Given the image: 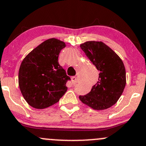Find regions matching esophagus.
<instances>
[{
  "instance_id": "obj_1",
  "label": "esophagus",
  "mask_w": 146,
  "mask_h": 146,
  "mask_svg": "<svg viewBox=\"0 0 146 146\" xmlns=\"http://www.w3.org/2000/svg\"><path fill=\"white\" fill-rule=\"evenodd\" d=\"M71 81L72 82H73V84H76V82H78V78L76 76H73V77L71 78Z\"/></svg>"
}]
</instances>
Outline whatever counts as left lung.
<instances>
[{"label":"left lung","instance_id":"left-lung-1","mask_svg":"<svg viewBox=\"0 0 146 146\" xmlns=\"http://www.w3.org/2000/svg\"><path fill=\"white\" fill-rule=\"evenodd\" d=\"M80 47L99 71V80L80 100L94 110H102L116 104L126 85V70L119 56L101 41H87Z\"/></svg>","mask_w":146,"mask_h":146}]
</instances>
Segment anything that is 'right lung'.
Masks as SVG:
<instances>
[{"label":"right lung","instance_id":"1","mask_svg":"<svg viewBox=\"0 0 146 146\" xmlns=\"http://www.w3.org/2000/svg\"><path fill=\"white\" fill-rule=\"evenodd\" d=\"M65 42L50 38L33 49L21 61L19 86L29 105L44 109L59 101L67 90L70 78L59 64L58 57Z\"/></svg>","mask_w":146,"mask_h":146}]
</instances>
